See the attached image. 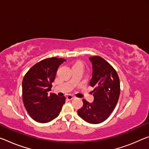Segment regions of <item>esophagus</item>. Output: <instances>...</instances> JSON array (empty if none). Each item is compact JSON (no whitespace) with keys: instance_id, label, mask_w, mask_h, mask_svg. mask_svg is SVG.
Masks as SVG:
<instances>
[{"instance_id":"1","label":"esophagus","mask_w":149,"mask_h":149,"mask_svg":"<svg viewBox=\"0 0 149 149\" xmlns=\"http://www.w3.org/2000/svg\"><path fill=\"white\" fill-rule=\"evenodd\" d=\"M74 97L72 96V95H68L67 97H66V99H67L68 100H73V99H74Z\"/></svg>"}]
</instances>
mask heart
<instances>
[{
  "label": "heart",
  "mask_w": 149,
  "mask_h": 149,
  "mask_svg": "<svg viewBox=\"0 0 149 149\" xmlns=\"http://www.w3.org/2000/svg\"><path fill=\"white\" fill-rule=\"evenodd\" d=\"M78 63H80V64H81V63H80V62H77L76 63H75V64H78Z\"/></svg>",
  "instance_id": "heart-1"
}]
</instances>
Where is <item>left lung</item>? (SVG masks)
I'll return each mask as SVG.
<instances>
[{
	"mask_svg": "<svg viewBox=\"0 0 149 149\" xmlns=\"http://www.w3.org/2000/svg\"><path fill=\"white\" fill-rule=\"evenodd\" d=\"M93 74L90 86L94 89L93 102L83 100V107L77 111L79 116L91 124L101 123L110 116L120 95V81L117 73L100 56L89 58Z\"/></svg>",
	"mask_w": 149,
	"mask_h": 149,
	"instance_id": "8db88e82",
	"label": "left lung"
}]
</instances>
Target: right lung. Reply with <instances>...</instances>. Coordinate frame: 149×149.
<instances>
[{"label":"right lung","mask_w":149,"mask_h":149,"mask_svg":"<svg viewBox=\"0 0 149 149\" xmlns=\"http://www.w3.org/2000/svg\"><path fill=\"white\" fill-rule=\"evenodd\" d=\"M66 61L49 58L38 62L25 74L22 80V100L28 114L34 121L46 123L57 117L65 103L64 96L48 94L58 68Z\"/></svg>","instance_id":"add662e5"}]
</instances>
